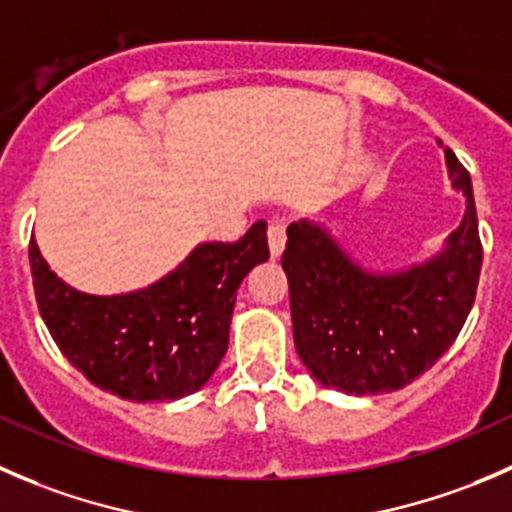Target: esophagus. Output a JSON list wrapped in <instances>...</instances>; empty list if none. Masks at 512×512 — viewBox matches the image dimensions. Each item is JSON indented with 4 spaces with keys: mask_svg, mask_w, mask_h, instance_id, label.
Instances as JSON below:
<instances>
[{
    "mask_svg": "<svg viewBox=\"0 0 512 512\" xmlns=\"http://www.w3.org/2000/svg\"><path fill=\"white\" fill-rule=\"evenodd\" d=\"M283 246H286V219L283 216H273L268 221V249H271V256H281Z\"/></svg>",
    "mask_w": 512,
    "mask_h": 512,
    "instance_id": "esophagus-1",
    "label": "esophagus"
}]
</instances>
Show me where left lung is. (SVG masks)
<instances>
[{
    "label": "left lung",
    "mask_w": 512,
    "mask_h": 512,
    "mask_svg": "<svg viewBox=\"0 0 512 512\" xmlns=\"http://www.w3.org/2000/svg\"><path fill=\"white\" fill-rule=\"evenodd\" d=\"M465 216L430 261L401 273L356 266L318 224L293 221L281 266L288 276L296 351L311 376L348 396L391 393L453 346L475 301L483 263L470 174L445 149Z\"/></svg>",
    "instance_id": "left-lung-1"
}]
</instances>
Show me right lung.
Masks as SVG:
<instances>
[{"instance_id": "1", "label": "right lung", "mask_w": 512, "mask_h": 512, "mask_svg": "<svg viewBox=\"0 0 512 512\" xmlns=\"http://www.w3.org/2000/svg\"><path fill=\"white\" fill-rule=\"evenodd\" d=\"M266 258V221H256L239 241L196 246L149 288L89 296L29 241L34 296L59 351L101 391L139 403L176 401L209 381L229 346L236 291Z\"/></svg>"}]
</instances>
